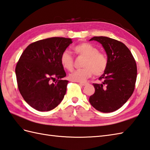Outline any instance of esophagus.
I'll use <instances>...</instances> for the list:
<instances>
[{"instance_id":"1","label":"esophagus","mask_w":150,"mask_h":150,"mask_svg":"<svg viewBox=\"0 0 150 150\" xmlns=\"http://www.w3.org/2000/svg\"><path fill=\"white\" fill-rule=\"evenodd\" d=\"M79 84L82 86H85L88 84V83L87 82H79Z\"/></svg>"}]
</instances>
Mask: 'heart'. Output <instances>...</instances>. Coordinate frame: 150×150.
<instances>
[{
    "instance_id": "obj_1",
    "label": "heart",
    "mask_w": 150,
    "mask_h": 150,
    "mask_svg": "<svg viewBox=\"0 0 150 150\" xmlns=\"http://www.w3.org/2000/svg\"><path fill=\"white\" fill-rule=\"evenodd\" d=\"M74 51L81 56L84 57L82 69H76L69 74L68 78L71 81L82 82L91 76L93 73L96 76L102 75L107 67L108 61L106 56L98 48L88 43H80L74 47ZM61 63L64 69L71 70L74 67V60L68 50L62 52Z\"/></svg>"
}]
</instances>
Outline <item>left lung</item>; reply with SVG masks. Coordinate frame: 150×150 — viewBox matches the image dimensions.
<instances>
[{
    "instance_id": "obj_1",
    "label": "left lung",
    "mask_w": 150,
    "mask_h": 150,
    "mask_svg": "<svg viewBox=\"0 0 150 150\" xmlns=\"http://www.w3.org/2000/svg\"><path fill=\"white\" fill-rule=\"evenodd\" d=\"M102 45L107 55V67L99 80L93 83L95 92L89 97V103L97 110L111 112L119 109L130 98L135 88L137 66L131 52L124 43L105 36H95Z\"/></svg>"
}]
</instances>
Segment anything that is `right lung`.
<instances>
[{
  "mask_svg": "<svg viewBox=\"0 0 150 150\" xmlns=\"http://www.w3.org/2000/svg\"><path fill=\"white\" fill-rule=\"evenodd\" d=\"M71 43L70 38H47L30 44L21 55L15 69L18 89L36 110H51L63 100L68 81L62 80L67 74L60 58Z\"/></svg>",
  "mask_w": 150,
  "mask_h": 150,
  "instance_id": "add662e5",
  "label": "right lung"
}]
</instances>
